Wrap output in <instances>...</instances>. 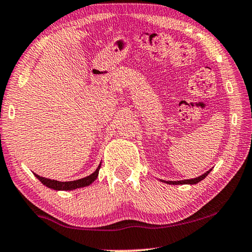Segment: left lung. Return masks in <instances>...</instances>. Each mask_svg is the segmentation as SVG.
Here are the masks:
<instances>
[{
	"instance_id": "left-lung-1",
	"label": "left lung",
	"mask_w": 252,
	"mask_h": 252,
	"mask_svg": "<svg viewBox=\"0 0 252 252\" xmlns=\"http://www.w3.org/2000/svg\"><path fill=\"white\" fill-rule=\"evenodd\" d=\"M210 171L211 170H209V171H206L205 174H203L202 176H199V177H196V178H193V179H185V181H178V182H166L167 184H171V185H179V184H190V185H194V184H197V183H199L201 181H203V179H204L207 175L210 174Z\"/></svg>"
}]
</instances>
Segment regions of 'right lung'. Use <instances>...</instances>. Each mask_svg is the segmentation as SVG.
Masks as SVG:
<instances>
[{"mask_svg": "<svg viewBox=\"0 0 252 252\" xmlns=\"http://www.w3.org/2000/svg\"><path fill=\"white\" fill-rule=\"evenodd\" d=\"M99 168H101V163H99L97 169L95 170L93 174H91L90 176H86L84 178L77 179V181H71V182L54 181V179H48V178L39 176V175H37V174H34V176L37 177L39 181L43 184V185L49 187V189H56V190H71V189H79V187L89 186L90 184L93 183L95 179H96V177L98 176Z\"/></svg>", "mask_w": 252, "mask_h": 252, "instance_id": "1", "label": "right lung"}]
</instances>
